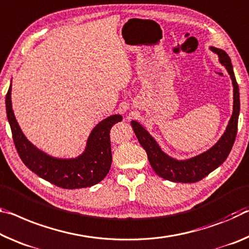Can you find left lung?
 Returning a JSON list of instances; mask_svg holds the SVG:
<instances>
[{"instance_id": "left-lung-1", "label": "left lung", "mask_w": 249, "mask_h": 249, "mask_svg": "<svg viewBox=\"0 0 249 249\" xmlns=\"http://www.w3.org/2000/svg\"><path fill=\"white\" fill-rule=\"evenodd\" d=\"M212 52L218 55L219 63L227 70L228 74L231 78L232 92H234V105H232V114L226 129L217 143L212 146L210 149L199 155L187 160H176L174 157L167 155L156 140L142 126L139 122L132 121L131 125L134 133L139 140L146 153L154 172L161 178L175 181V183H196L204 177H206L210 173L216 169L219 165H222L227 159L228 154L231 153L232 145L237 134L238 116H239V89L236 82L234 71L231 58L225 51L211 46Z\"/></svg>"}]
</instances>
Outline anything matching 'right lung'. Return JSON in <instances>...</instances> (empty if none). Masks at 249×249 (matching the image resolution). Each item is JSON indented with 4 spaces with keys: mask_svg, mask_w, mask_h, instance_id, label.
<instances>
[{
    "mask_svg": "<svg viewBox=\"0 0 249 249\" xmlns=\"http://www.w3.org/2000/svg\"><path fill=\"white\" fill-rule=\"evenodd\" d=\"M11 92L12 84L5 97L6 115L15 147L27 168L41 178L65 189L90 187L105 178L112 165L109 132L114 124L123 120L122 115L114 114L100 122L90 132L80 156L58 159L41 151L26 139L12 108Z\"/></svg>",
    "mask_w": 249,
    "mask_h": 249,
    "instance_id": "1",
    "label": "right lung"
}]
</instances>
